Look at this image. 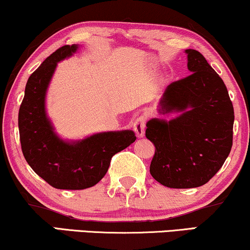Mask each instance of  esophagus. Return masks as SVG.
I'll use <instances>...</instances> for the list:
<instances>
[{"instance_id":"34e87169","label":"esophagus","mask_w":250,"mask_h":250,"mask_svg":"<svg viewBox=\"0 0 250 250\" xmlns=\"http://www.w3.org/2000/svg\"><path fill=\"white\" fill-rule=\"evenodd\" d=\"M145 125H146V119H145L144 116H140V118L135 119L132 128H134L136 135H137L140 138H142L144 136Z\"/></svg>"}]
</instances>
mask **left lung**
Listing matches in <instances>:
<instances>
[{
  "instance_id": "8db88e82",
  "label": "left lung",
  "mask_w": 250,
  "mask_h": 250,
  "mask_svg": "<svg viewBox=\"0 0 250 250\" xmlns=\"http://www.w3.org/2000/svg\"><path fill=\"white\" fill-rule=\"evenodd\" d=\"M188 77L166 87L145 136L156 146L150 165L154 180L168 188H196L222 168L233 144L234 109L219 75L200 52L187 49Z\"/></svg>"
}]
</instances>
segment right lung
I'll use <instances>...</instances> for the list:
<instances>
[{"mask_svg": "<svg viewBox=\"0 0 250 250\" xmlns=\"http://www.w3.org/2000/svg\"><path fill=\"white\" fill-rule=\"evenodd\" d=\"M78 45L63 46L28 77L18 113L21 151L40 178L58 189L90 188L108 170L110 159L136 141L131 130L94 134L81 141H63L46 114V92L58 62L70 58Z\"/></svg>", "mask_w": 250, "mask_h": 250, "instance_id": "add662e5", "label": "right lung"}]
</instances>
